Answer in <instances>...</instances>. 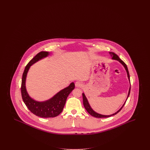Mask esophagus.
<instances>
[{
    "label": "esophagus",
    "mask_w": 150,
    "mask_h": 150,
    "mask_svg": "<svg viewBox=\"0 0 150 150\" xmlns=\"http://www.w3.org/2000/svg\"><path fill=\"white\" fill-rule=\"evenodd\" d=\"M82 83L81 82H80V81H76V83H75V86L76 87H78V88H80V87H81V86H82Z\"/></svg>",
    "instance_id": "obj_1"
}]
</instances>
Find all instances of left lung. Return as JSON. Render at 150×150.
<instances>
[{
    "label": "left lung",
    "mask_w": 150,
    "mask_h": 150,
    "mask_svg": "<svg viewBox=\"0 0 150 150\" xmlns=\"http://www.w3.org/2000/svg\"><path fill=\"white\" fill-rule=\"evenodd\" d=\"M110 54L111 56L112 57V59L119 61L121 63V64H122V65L124 66V67H125V70H126V71H127V75H128V77L129 80V81H130V76H129V73L128 69V67H127V64H125L121 60V59L119 57V56H118L117 54H116L115 53H114V52H110ZM130 92V88H129V91L127 99H128L129 96ZM83 105H84V106L85 107L86 110L87 111V112H88L89 114L91 115L92 116H93L95 117H97V118H106V117H110V116H113V115H115L117 114V113L121 110V109H122V108L123 107V106H124V105H125V102H126V101H127V100L125 101V102L124 103V104L123 106L121 107V108H120L119 111H117L116 112H115L114 114L111 115H103L99 114H98V113H97V112H94V111H93V110L92 109V108L90 106V105H89V103H88V100L86 99V97L85 96V94H84V93H83Z\"/></svg>",
    "instance_id": "obj_1"
}]
</instances>
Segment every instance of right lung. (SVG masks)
I'll return each instance as SVG.
<instances>
[{"label": "right lung", "instance_id": "obj_1", "mask_svg": "<svg viewBox=\"0 0 150 150\" xmlns=\"http://www.w3.org/2000/svg\"><path fill=\"white\" fill-rule=\"evenodd\" d=\"M48 54V52L44 51L38 53L26 66L22 78L21 91L23 101L33 114L41 117H54L60 114L64 109L68 96L75 88L74 83H72L50 100L42 102L35 101L29 97L25 88L26 77L29 68L30 66Z\"/></svg>", "mask_w": 150, "mask_h": 150}]
</instances>
